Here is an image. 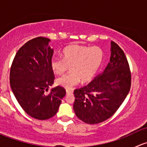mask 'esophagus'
Returning <instances> with one entry per match:
<instances>
[{
    "mask_svg": "<svg viewBox=\"0 0 147 147\" xmlns=\"http://www.w3.org/2000/svg\"><path fill=\"white\" fill-rule=\"evenodd\" d=\"M72 92H73V91H72V90H69V89H67V90H66V93H67V94H72Z\"/></svg>",
    "mask_w": 147,
    "mask_h": 147,
    "instance_id": "1",
    "label": "esophagus"
}]
</instances>
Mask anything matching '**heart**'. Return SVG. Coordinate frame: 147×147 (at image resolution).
I'll list each match as a JSON object with an SVG mask.
<instances>
[{"mask_svg":"<svg viewBox=\"0 0 147 147\" xmlns=\"http://www.w3.org/2000/svg\"><path fill=\"white\" fill-rule=\"evenodd\" d=\"M104 60V52L100 47L81 45H70L65 47L62 58L53 57L50 67L55 74L63 75L69 67L70 72L57 78L56 84L69 89L92 80Z\"/></svg>","mask_w":147,"mask_h":147,"instance_id":"1","label":"heart"}]
</instances>
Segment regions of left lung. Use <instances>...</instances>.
Masks as SVG:
<instances>
[{"label": "left lung", "instance_id": "obj_1", "mask_svg": "<svg viewBox=\"0 0 147 147\" xmlns=\"http://www.w3.org/2000/svg\"><path fill=\"white\" fill-rule=\"evenodd\" d=\"M131 81V71L124 51L111 41L110 60L104 72L87 86L74 91L76 116L90 124L109 119L127 97Z\"/></svg>", "mask_w": 147, "mask_h": 147}]
</instances>
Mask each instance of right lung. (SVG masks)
Segmentation results:
<instances>
[{
	"label": "right lung",
	"instance_id": "right-lung-1",
	"mask_svg": "<svg viewBox=\"0 0 147 147\" xmlns=\"http://www.w3.org/2000/svg\"><path fill=\"white\" fill-rule=\"evenodd\" d=\"M50 42L44 37L28 41L16 53L10 71V87L19 105L28 115L40 120L55 116L66 94L61 86L47 92L55 80Z\"/></svg>",
	"mask_w": 147,
	"mask_h": 147
}]
</instances>
